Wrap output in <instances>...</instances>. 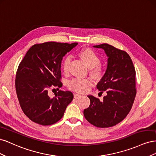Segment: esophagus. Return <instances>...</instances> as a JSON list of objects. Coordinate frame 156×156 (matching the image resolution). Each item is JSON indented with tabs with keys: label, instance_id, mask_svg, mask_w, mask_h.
Listing matches in <instances>:
<instances>
[{
	"label": "esophagus",
	"instance_id": "34e87169",
	"mask_svg": "<svg viewBox=\"0 0 156 156\" xmlns=\"http://www.w3.org/2000/svg\"><path fill=\"white\" fill-rule=\"evenodd\" d=\"M81 96V95H80L79 94H74V98H79Z\"/></svg>",
	"mask_w": 156,
	"mask_h": 156
}]
</instances>
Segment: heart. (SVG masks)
Here are the masks:
<instances>
[{"label": "heart", "mask_w": 156, "mask_h": 156, "mask_svg": "<svg viewBox=\"0 0 156 156\" xmlns=\"http://www.w3.org/2000/svg\"><path fill=\"white\" fill-rule=\"evenodd\" d=\"M79 56L85 64L87 66L90 68V72L94 77L100 78L103 75V69L100 66L101 60L100 56L95 51L92 49L87 48L83 49L79 52ZM70 63V59L66 58L63 64V71L64 73H68L69 72V66ZM92 81L91 79H73L68 83V86L69 89L79 92H85L88 87L92 85Z\"/></svg>", "instance_id": "obj_1"}]
</instances>
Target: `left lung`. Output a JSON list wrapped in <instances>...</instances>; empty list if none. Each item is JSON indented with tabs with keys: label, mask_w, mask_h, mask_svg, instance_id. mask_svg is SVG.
<instances>
[{
	"label": "left lung",
	"mask_w": 156,
	"mask_h": 156,
	"mask_svg": "<svg viewBox=\"0 0 156 156\" xmlns=\"http://www.w3.org/2000/svg\"><path fill=\"white\" fill-rule=\"evenodd\" d=\"M105 51L108 60L106 72L97 84V88L107 95L100 101L92 95L90 106L84 110L87 120L98 127L114 126L128 115L136 96L135 69L126 51L107 44L94 45Z\"/></svg>",
	"instance_id": "1"
}]
</instances>
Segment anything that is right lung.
<instances>
[{
  "instance_id": "1",
  "label": "right lung",
  "mask_w": 156,
  "mask_h": 156,
  "mask_svg": "<svg viewBox=\"0 0 156 156\" xmlns=\"http://www.w3.org/2000/svg\"><path fill=\"white\" fill-rule=\"evenodd\" d=\"M77 44L54 41L35 44L19 65L17 96L23 112L32 122L42 126L55 124L73 100L72 92L60 90L55 97L51 98L49 90L51 87H62V58Z\"/></svg>"
}]
</instances>
